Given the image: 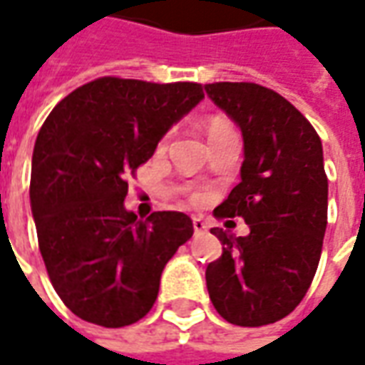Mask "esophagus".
Returning <instances> with one entry per match:
<instances>
[{"instance_id": "1", "label": "esophagus", "mask_w": 365, "mask_h": 365, "mask_svg": "<svg viewBox=\"0 0 365 365\" xmlns=\"http://www.w3.org/2000/svg\"><path fill=\"white\" fill-rule=\"evenodd\" d=\"M193 230H195V232H203V230H207L205 221H203L201 217H193Z\"/></svg>"}]
</instances>
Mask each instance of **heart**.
Segmentation results:
<instances>
[{
    "mask_svg": "<svg viewBox=\"0 0 365 365\" xmlns=\"http://www.w3.org/2000/svg\"><path fill=\"white\" fill-rule=\"evenodd\" d=\"M229 128H230L229 123L219 119V117H215V119H211L209 123H207V133H209V136L219 135V133H222V130H229Z\"/></svg>",
    "mask_w": 365,
    "mask_h": 365,
    "instance_id": "1",
    "label": "heart"
}]
</instances>
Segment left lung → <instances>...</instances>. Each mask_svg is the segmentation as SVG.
Returning a JSON list of instances; mask_svg holds the SVG:
<instances>
[{"mask_svg": "<svg viewBox=\"0 0 365 365\" xmlns=\"http://www.w3.org/2000/svg\"><path fill=\"white\" fill-rule=\"evenodd\" d=\"M205 91L245 143L240 183L215 215L242 217L250 229L246 237L211 229L222 254L207 266V291L225 321L272 324L301 303L321 260L329 211L322 143L285 97L264 86L219 82Z\"/></svg>", "mask_w": 365, "mask_h": 365, "instance_id": "obj_1", "label": "left lung"}]
</instances>
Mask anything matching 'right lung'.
I'll use <instances>...</instances> for the list:
<instances>
[{
    "mask_svg": "<svg viewBox=\"0 0 365 365\" xmlns=\"http://www.w3.org/2000/svg\"><path fill=\"white\" fill-rule=\"evenodd\" d=\"M205 97L199 83L99 78L64 97L36 136L31 209L54 289L107 329L140 321L160 275L193 235L185 213L127 211L128 175Z\"/></svg>",
    "mask_w": 365,
    "mask_h": 365,
    "instance_id": "right-lung-1",
    "label": "right lung"
}]
</instances>
